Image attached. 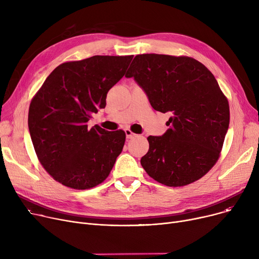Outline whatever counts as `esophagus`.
<instances>
[{
    "mask_svg": "<svg viewBox=\"0 0 259 259\" xmlns=\"http://www.w3.org/2000/svg\"><path fill=\"white\" fill-rule=\"evenodd\" d=\"M125 133H126L127 139H132V138L135 137V134H134L130 129H126V130H125Z\"/></svg>",
    "mask_w": 259,
    "mask_h": 259,
    "instance_id": "esophagus-1",
    "label": "esophagus"
}]
</instances>
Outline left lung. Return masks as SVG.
<instances>
[{"label":"left lung","instance_id":"8db88e82","mask_svg":"<svg viewBox=\"0 0 259 259\" xmlns=\"http://www.w3.org/2000/svg\"><path fill=\"white\" fill-rule=\"evenodd\" d=\"M126 77H134L156 111L172 114L164 135L147 139L141 164L148 175L168 187L206 175L221 156L230 121L228 99L212 72L193 58L146 53L134 58Z\"/></svg>","mask_w":259,"mask_h":259}]
</instances>
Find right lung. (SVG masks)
I'll use <instances>...</instances> for the list:
<instances>
[{
  "label": "right lung",
  "mask_w": 259,
  "mask_h": 259,
  "mask_svg": "<svg viewBox=\"0 0 259 259\" xmlns=\"http://www.w3.org/2000/svg\"><path fill=\"white\" fill-rule=\"evenodd\" d=\"M132 56H94L59 65L31 100L28 127L40 165L60 184L86 190L110 174L126 141L122 130L87 121L106 106Z\"/></svg>",
  "instance_id": "right-lung-1"
}]
</instances>
